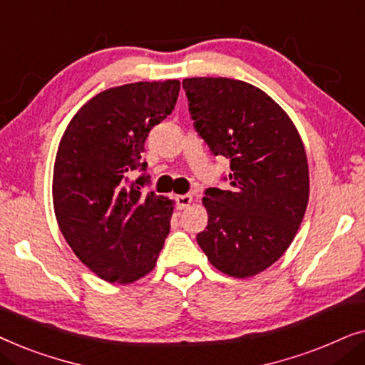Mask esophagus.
<instances>
[{"mask_svg":"<svg viewBox=\"0 0 365 365\" xmlns=\"http://www.w3.org/2000/svg\"><path fill=\"white\" fill-rule=\"evenodd\" d=\"M191 202H192V196H191V194H181V196H176L178 209H186Z\"/></svg>","mask_w":365,"mask_h":365,"instance_id":"esophagus-1","label":"esophagus"}]
</instances>
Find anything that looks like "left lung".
<instances>
[{
    "label": "left lung",
    "instance_id": "1",
    "mask_svg": "<svg viewBox=\"0 0 365 365\" xmlns=\"http://www.w3.org/2000/svg\"><path fill=\"white\" fill-rule=\"evenodd\" d=\"M194 129L229 159L227 189L207 187L209 221L197 244L232 277L272 266L291 246L309 201L306 149L286 111L252 84L229 78L182 81Z\"/></svg>",
    "mask_w": 365,
    "mask_h": 365
}]
</instances>
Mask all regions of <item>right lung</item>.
Masks as SVG:
<instances>
[{"mask_svg": "<svg viewBox=\"0 0 365 365\" xmlns=\"http://www.w3.org/2000/svg\"><path fill=\"white\" fill-rule=\"evenodd\" d=\"M178 79L109 88L74 114L56 153L53 204L64 239L84 266L108 282L138 281L156 266L173 202L153 191L144 141L176 106ZM139 168L143 176L128 181Z\"/></svg>", "mask_w": 365, "mask_h": 365, "instance_id": "right-lung-1", "label": "right lung"}]
</instances>
